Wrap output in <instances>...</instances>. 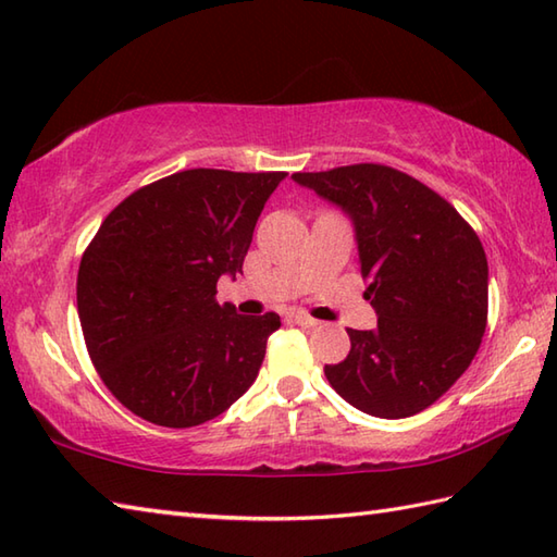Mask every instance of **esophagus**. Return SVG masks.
Returning <instances> with one entry per match:
<instances>
[{
  "instance_id": "34e87169",
  "label": "esophagus",
  "mask_w": 557,
  "mask_h": 557,
  "mask_svg": "<svg viewBox=\"0 0 557 557\" xmlns=\"http://www.w3.org/2000/svg\"><path fill=\"white\" fill-rule=\"evenodd\" d=\"M289 321L297 323V325H304V329H315V325H321V321L311 319V315L307 311H294L289 313Z\"/></svg>"
}]
</instances>
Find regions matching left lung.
Masks as SVG:
<instances>
[{
	"mask_svg": "<svg viewBox=\"0 0 557 557\" xmlns=\"http://www.w3.org/2000/svg\"><path fill=\"white\" fill-rule=\"evenodd\" d=\"M355 226L374 331L350 329V355L325 379L350 406L398 420L430 408L459 379L487 325L481 238L442 195L384 163L294 173Z\"/></svg>",
	"mask_w": 557,
	"mask_h": 557,
	"instance_id": "obj_1",
	"label": "left lung"
}]
</instances>
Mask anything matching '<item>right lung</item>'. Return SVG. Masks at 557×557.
I'll use <instances>...</instances> for the list:
<instances>
[{
    "instance_id": "add662e5",
    "label": "right lung",
    "mask_w": 557,
    "mask_h": 557,
    "mask_svg": "<svg viewBox=\"0 0 557 557\" xmlns=\"http://www.w3.org/2000/svg\"><path fill=\"white\" fill-rule=\"evenodd\" d=\"M285 171L190 169L135 190L84 250L76 309L98 376L137 418L195 428L242 398L280 315L214 299Z\"/></svg>"
}]
</instances>
